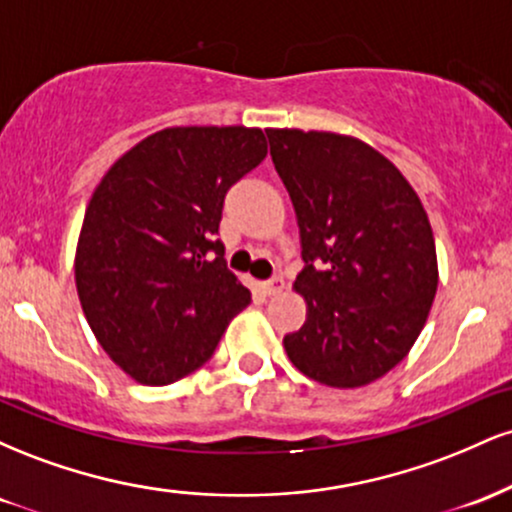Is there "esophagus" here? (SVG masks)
Wrapping results in <instances>:
<instances>
[{
    "label": "esophagus",
    "instance_id": "obj_1",
    "mask_svg": "<svg viewBox=\"0 0 512 512\" xmlns=\"http://www.w3.org/2000/svg\"><path fill=\"white\" fill-rule=\"evenodd\" d=\"M262 289H264V293H267V296H276V293H281L286 289V281L281 279V276H272L269 281H264Z\"/></svg>",
    "mask_w": 512,
    "mask_h": 512
}]
</instances>
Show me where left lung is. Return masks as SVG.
<instances>
[{
    "instance_id": "left-lung-1",
    "label": "left lung",
    "mask_w": 512,
    "mask_h": 512,
    "mask_svg": "<svg viewBox=\"0 0 512 512\" xmlns=\"http://www.w3.org/2000/svg\"><path fill=\"white\" fill-rule=\"evenodd\" d=\"M301 228L308 305L286 334L289 361L310 380L361 387L409 354L438 291L431 221L392 161L356 137L267 129Z\"/></svg>"
}]
</instances>
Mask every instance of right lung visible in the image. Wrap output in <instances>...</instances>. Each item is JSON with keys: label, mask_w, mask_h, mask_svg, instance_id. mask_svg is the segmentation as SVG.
<instances>
[{"label": "right lung", "mask_w": 512, "mask_h": 512, "mask_svg": "<svg viewBox=\"0 0 512 512\" xmlns=\"http://www.w3.org/2000/svg\"><path fill=\"white\" fill-rule=\"evenodd\" d=\"M264 156L257 127H168L93 190L76 293L98 344L137 383L170 385L204 366L250 303L216 236L228 187Z\"/></svg>", "instance_id": "1"}]
</instances>
